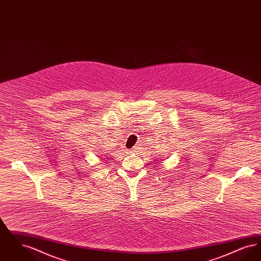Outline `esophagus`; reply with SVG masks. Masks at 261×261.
Returning <instances> with one entry per match:
<instances>
[{"label":"esophagus","instance_id":"esophagus-1","mask_svg":"<svg viewBox=\"0 0 261 261\" xmlns=\"http://www.w3.org/2000/svg\"><path fill=\"white\" fill-rule=\"evenodd\" d=\"M135 149H130V152H133Z\"/></svg>","mask_w":261,"mask_h":261}]
</instances>
